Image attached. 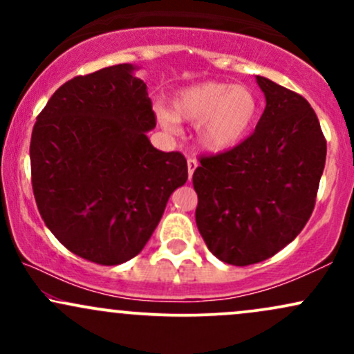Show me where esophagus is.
<instances>
[{
  "label": "esophagus",
  "instance_id": "34e87169",
  "mask_svg": "<svg viewBox=\"0 0 354 354\" xmlns=\"http://www.w3.org/2000/svg\"><path fill=\"white\" fill-rule=\"evenodd\" d=\"M198 168V161L194 160V158H188V174H189V178H193V173H194V169Z\"/></svg>",
  "mask_w": 354,
  "mask_h": 354
}]
</instances>
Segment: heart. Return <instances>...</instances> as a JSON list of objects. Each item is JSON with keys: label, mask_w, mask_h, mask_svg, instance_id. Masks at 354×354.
<instances>
[{"label": "heart", "mask_w": 354, "mask_h": 354, "mask_svg": "<svg viewBox=\"0 0 354 354\" xmlns=\"http://www.w3.org/2000/svg\"><path fill=\"white\" fill-rule=\"evenodd\" d=\"M258 113L253 89L206 81L181 89L173 100V113L160 109L158 120L168 131H176L178 121L196 124L198 146L208 153H223L245 140Z\"/></svg>", "instance_id": "1"}]
</instances>
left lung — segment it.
<instances>
[{
  "label": "left lung",
  "mask_w": 354,
  "mask_h": 354,
  "mask_svg": "<svg viewBox=\"0 0 354 354\" xmlns=\"http://www.w3.org/2000/svg\"><path fill=\"white\" fill-rule=\"evenodd\" d=\"M266 108L254 133L194 169L196 225L221 261L248 266L290 245L310 219L326 161V140L311 104L256 76Z\"/></svg>",
  "instance_id": "1"
}]
</instances>
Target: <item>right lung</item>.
Listing matches in <instances>:
<instances>
[{"mask_svg":"<svg viewBox=\"0 0 354 354\" xmlns=\"http://www.w3.org/2000/svg\"><path fill=\"white\" fill-rule=\"evenodd\" d=\"M133 64L76 76L55 91L31 135V181L39 214L71 253L113 266L143 250L166 203L188 180L178 151L146 133L156 118Z\"/></svg>","mask_w":354,"mask_h":354,"instance_id":"right-lung-1","label":"right lung"}]
</instances>
